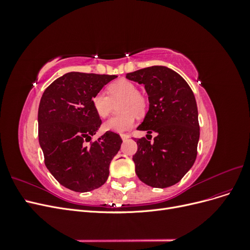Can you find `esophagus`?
<instances>
[{"label":"esophagus","instance_id":"34e87169","mask_svg":"<svg viewBox=\"0 0 250 250\" xmlns=\"http://www.w3.org/2000/svg\"><path fill=\"white\" fill-rule=\"evenodd\" d=\"M121 139H122L123 141H126L127 139H129V134H127V133H121Z\"/></svg>","mask_w":250,"mask_h":250}]
</instances>
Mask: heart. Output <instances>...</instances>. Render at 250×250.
Wrapping results in <instances>:
<instances>
[{
	"instance_id": "b5f03b06",
	"label": "heart",
	"mask_w": 250,
	"mask_h": 250,
	"mask_svg": "<svg viewBox=\"0 0 250 250\" xmlns=\"http://www.w3.org/2000/svg\"><path fill=\"white\" fill-rule=\"evenodd\" d=\"M107 94L99 92L92 99L93 107L100 118H106L113 103H120V110L123 113L107 120L103 124V129L113 132H124L129 130L135 124L137 116H143L147 109V99L140 92L137 85L125 79L110 83L107 87Z\"/></svg>"
}]
</instances>
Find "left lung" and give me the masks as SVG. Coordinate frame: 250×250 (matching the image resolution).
Wrapping results in <instances>:
<instances>
[{
	"label": "left lung",
	"mask_w": 250,
	"mask_h": 250,
	"mask_svg": "<svg viewBox=\"0 0 250 250\" xmlns=\"http://www.w3.org/2000/svg\"><path fill=\"white\" fill-rule=\"evenodd\" d=\"M126 78L144 84L148 95L149 110L138 129L147 131V139L152 132L158 134L152 143L145 138L135 141V173L152 188L171 187L197 156L200 132L195 96L179 74L164 65L128 73Z\"/></svg>",
	"instance_id": "8db88e82"
}]
</instances>
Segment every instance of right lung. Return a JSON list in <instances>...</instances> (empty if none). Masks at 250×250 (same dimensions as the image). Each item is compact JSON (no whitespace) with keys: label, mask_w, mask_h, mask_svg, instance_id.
<instances>
[{"label":"right lung","mask_w":250,"mask_h":250,"mask_svg":"<svg viewBox=\"0 0 250 250\" xmlns=\"http://www.w3.org/2000/svg\"><path fill=\"white\" fill-rule=\"evenodd\" d=\"M115 75L70 72L44 90L39 107V141L44 164L60 185L75 192H89L105 184L109 164L120 150V135L106 131L87 142L102 121L92 99Z\"/></svg>","instance_id":"obj_1"}]
</instances>
